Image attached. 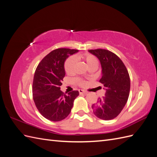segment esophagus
Returning a JSON list of instances; mask_svg holds the SVG:
<instances>
[{
    "label": "esophagus",
    "mask_w": 157,
    "mask_h": 157,
    "mask_svg": "<svg viewBox=\"0 0 157 157\" xmlns=\"http://www.w3.org/2000/svg\"><path fill=\"white\" fill-rule=\"evenodd\" d=\"M79 93L80 94H87V92L86 91H85V90H79Z\"/></svg>",
    "instance_id": "obj_1"
}]
</instances>
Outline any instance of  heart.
Segmentation results:
<instances>
[{"instance_id":"heart-1","label":"heart","mask_w":157,"mask_h":157,"mask_svg":"<svg viewBox=\"0 0 157 157\" xmlns=\"http://www.w3.org/2000/svg\"><path fill=\"white\" fill-rule=\"evenodd\" d=\"M84 59L87 63L89 67H91L92 66L98 65V60L94 56H93L89 53H86L84 55H77L75 57L74 56H71L66 60L65 63L64 67L67 73H72L74 71L76 59ZM74 82L77 83L79 86H84L85 84V81L80 78H75Z\"/></svg>"}]
</instances>
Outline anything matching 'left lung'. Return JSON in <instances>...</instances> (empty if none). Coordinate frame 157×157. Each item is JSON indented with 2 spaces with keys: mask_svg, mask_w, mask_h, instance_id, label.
<instances>
[{
  "mask_svg": "<svg viewBox=\"0 0 157 157\" xmlns=\"http://www.w3.org/2000/svg\"><path fill=\"white\" fill-rule=\"evenodd\" d=\"M101 62L102 78L100 82L106 90L105 96L98 99L92 106L94 114L103 120H111L117 117L128 100L130 78L119 56L108 50H89Z\"/></svg>",
  "mask_w": 157,
  "mask_h": 157,
  "instance_id": "left-lung-1",
  "label": "left lung"
}]
</instances>
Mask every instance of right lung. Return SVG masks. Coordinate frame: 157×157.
<instances>
[{
    "label": "right lung",
    "instance_id": "right-lung-1",
    "mask_svg": "<svg viewBox=\"0 0 157 157\" xmlns=\"http://www.w3.org/2000/svg\"><path fill=\"white\" fill-rule=\"evenodd\" d=\"M78 50L57 48L44 56L39 63L34 76L32 86L33 99L40 114L52 121H59L67 117L78 90L65 94L60 90L65 75L64 63L69 55Z\"/></svg>",
    "mask_w": 157,
    "mask_h": 157
}]
</instances>
